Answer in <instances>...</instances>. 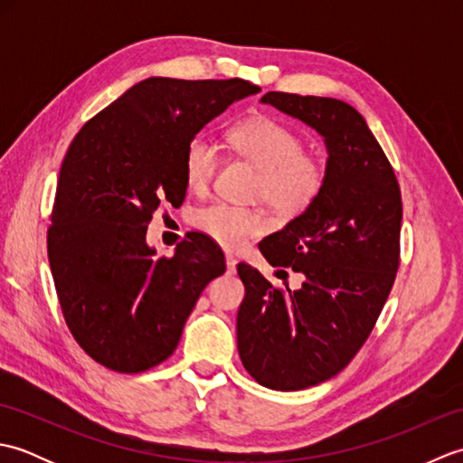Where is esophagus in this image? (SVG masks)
<instances>
[{
  "instance_id": "obj_1",
  "label": "esophagus",
  "mask_w": 463,
  "mask_h": 463,
  "mask_svg": "<svg viewBox=\"0 0 463 463\" xmlns=\"http://www.w3.org/2000/svg\"><path fill=\"white\" fill-rule=\"evenodd\" d=\"M226 272L229 274L237 272V259H234L232 254H226Z\"/></svg>"
}]
</instances>
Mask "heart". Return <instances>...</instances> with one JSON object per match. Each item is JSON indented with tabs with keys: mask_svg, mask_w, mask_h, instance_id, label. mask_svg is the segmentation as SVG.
Returning a JSON list of instances; mask_svg holds the SVG:
<instances>
[{
	"mask_svg": "<svg viewBox=\"0 0 463 463\" xmlns=\"http://www.w3.org/2000/svg\"><path fill=\"white\" fill-rule=\"evenodd\" d=\"M232 149L260 171L257 194L287 214L302 213L314 203L326 183V166L304 151L300 137L270 117H250L229 131ZM221 165V151L206 133L191 137L184 146V181L194 193L204 191ZM193 224L226 249H239L264 231L257 209L216 201L193 214Z\"/></svg>",
	"mask_w": 463,
	"mask_h": 463,
	"instance_id": "obj_1",
	"label": "heart"
}]
</instances>
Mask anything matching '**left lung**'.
Returning a JSON list of instances; mask_svg holds the SVG:
<instances>
[{
  "label": "left lung",
  "instance_id": "left-lung-1",
  "mask_svg": "<svg viewBox=\"0 0 463 463\" xmlns=\"http://www.w3.org/2000/svg\"><path fill=\"white\" fill-rule=\"evenodd\" d=\"M260 103L312 127L328 151L320 194L259 244L272 267L302 272V287L274 288L257 269L237 267L242 366L262 386L290 392L336 376L370 336L400 267L402 194L388 156L352 105L282 91Z\"/></svg>",
  "mask_w": 463,
  "mask_h": 463
}]
</instances>
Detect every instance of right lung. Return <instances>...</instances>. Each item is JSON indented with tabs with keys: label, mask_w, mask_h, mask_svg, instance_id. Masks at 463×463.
<instances>
[{
	"label": "right lung",
	"mask_w": 463,
	"mask_h": 463,
	"mask_svg": "<svg viewBox=\"0 0 463 463\" xmlns=\"http://www.w3.org/2000/svg\"><path fill=\"white\" fill-rule=\"evenodd\" d=\"M244 80L149 77L75 135L59 171L47 257L63 318L101 366L137 373L165 362L224 254L204 234L156 257L146 226L186 194L184 146L226 107L259 93Z\"/></svg>",
	"instance_id": "add662e5"
}]
</instances>
